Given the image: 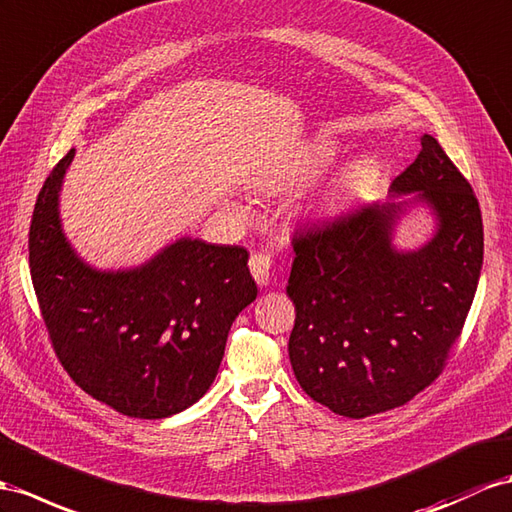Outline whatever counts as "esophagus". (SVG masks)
<instances>
[{
    "label": "esophagus",
    "instance_id": "34e87169",
    "mask_svg": "<svg viewBox=\"0 0 512 512\" xmlns=\"http://www.w3.org/2000/svg\"><path fill=\"white\" fill-rule=\"evenodd\" d=\"M248 268H251L253 277L259 285H268L272 277V259L264 253H255L248 259Z\"/></svg>",
    "mask_w": 512,
    "mask_h": 512
}]
</instances>
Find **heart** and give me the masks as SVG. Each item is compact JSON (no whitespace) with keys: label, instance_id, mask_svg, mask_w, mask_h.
Masks as SVG:
<instances>
[{"label":"heart","instance_id":"b5f03b06","mask_svg":"<svg viewBox=\"0 0 512 512\" xmlns=\"http://www.w3.org/2000/svg\"><path fill=\"white\" fill-rule=\"evenodd\" d=\"M337 157H339V144L335 140L316 138L303 153H300L298 162L292 170V181L307 183L311 179H318L337 162ZM372 175H374V162L368 160V157H359V160L350 162L342 173L333 179L329 192H326V199L329 201L348 199V196L357 194L365 183L372 179Z\"/></svg>","mask_w":512,"mask_h":512}]
</instances>
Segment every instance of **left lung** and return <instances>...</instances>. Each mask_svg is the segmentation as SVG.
I'll list each match as a JSON object with an SVG mask.
<instances>
[{"label": "left lung", "mask_w": 512, "mask_h": 512, "mask_svg": "<svg viewBox=\"0 0 512 512\" xmlns=\"http://www.w3.org/2000/svg\"><path fill=\"white\" fill-rule=\"evenodd\" d=\"M419 142L415 162L391 181L393 201L294 235L287 296L296 322L287 350L300 387L337 415L383 413L426 389L476 294L484 253L478 199L435 138ZM419 204L431 209L436 231L402 252L392 233Z\"/></svg>", "instance_id": "obj_1"}]
</instances>
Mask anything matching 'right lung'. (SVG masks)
<instances>
[{"label": "right lung", "mask_w": 512, "mask_h": 512, "mask_svg": "<svg viewBox=\"0 0 512 512\" xmlns=\"http://www.w3.org/2000/svg\"><path fill=\"white\" fill-rule=\"evenodd\" d=\"M71 149L38 194L30 272L62 368L88 396L129 417L188 409L214 383L238 313L257 298L242 246L177 238L136 268L99 270L60 220Z\"/></svg>", "instance_id": "1"}]
</instances>
